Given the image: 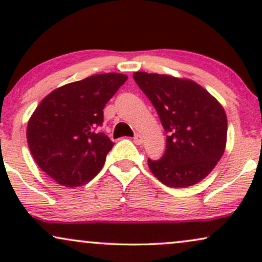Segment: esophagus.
Listing matches in <instances>:
<instances>
[{
  "label": "esophagus",
  "instance_id": "34e87169",
  "mask_svg": "<svg viewBox=\"0 0 262 262\" xmlns=\"http://www.w3.org/2000/svg\"><path fill=\"white\" fill-rule=\"evenodd\" d=\"M133 139H134V143L138 144V145H140V144H143V141H144V138L141 137L140 134H135Z\"/></svg>",
  "mask_w": 262,
  "mask_h": 262
}]
</instances>
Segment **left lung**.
<instances>
[{
  "mask_svg": "<svg viewBox=\"0 0 262 262\" xmlns=\"http://www.w3.org/2000/svg\"><path fill=\"white\" fill-rule=\"evenodd\" d=\"M167 133L166 150L149 169L169 187L202 181L221 160L227 143V116L221 103L198 83L169 75L134 73Z\"/></svg>",
  "mask_w": 262,
  "mask_h": 262,
  "instance_id": "8db88e82",
  "label": "left lung"
}]
</instances>
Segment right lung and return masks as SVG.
<instances>
[{"mask_svg":"<svg viewBox=\"0 0 262 262\" xmlns=\"http://www.w3.org/2000/svg\"><path fill=\"white\" fill-rule=\"evenodd\" d=\"M128 79L98 74L54 90L35 108L27 127L38 166L65 187L86 185L103 167L113 141L100 133L103 108Z\"/></svg>","mask_w":262,"mask_h":262,"instance_id":"obj_1","label":"right lung"}]
</instances>
